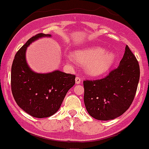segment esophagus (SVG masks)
<instances>
[{"label":"esophagus","instance_id":"obj_1","mask_svg":"<svg viewBox=\"0 0 149 149\" xmlns=\"http://www.w3.org/2000/svg\"><path fill=\"white\" fill-rule=\"evenodd\" d=\"M75 80H76V84H79L81 82V79L80 77H76Z\"/></svg>","mask_w":149,"mask_h":149}]
</instances>
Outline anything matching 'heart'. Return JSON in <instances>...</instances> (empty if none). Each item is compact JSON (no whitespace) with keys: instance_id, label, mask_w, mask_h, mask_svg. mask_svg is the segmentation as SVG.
<instances>
[{"instance_id":"heart-1","label":"heart","mask_w":149,"mask_h":149,"mask_svg":"<svg viewBox=\"0 0 149 149\" xmlns=\"http://www.w3.org/2000/svg\"><path fill=\"white\" fill-rule=\"evenodd\" d=\"M72 59L77 64L85 65L86 74L97 77L108 71L114 63L116 56L112 52H105L103 47L90 46L73 52Z\"/></svg>"}]
</instances>
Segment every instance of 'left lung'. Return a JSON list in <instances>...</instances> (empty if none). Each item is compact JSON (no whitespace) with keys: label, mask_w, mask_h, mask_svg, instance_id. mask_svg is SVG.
Returning <instances> with one entry per match:
<instances>
[{"label":"left lung","mask_w":149,"mask_h":149,"mask_svg":"<svg viewBox=\"0 0 149 149\" xmlns=\"http://www.w3.org/2000/svg\"><path fill=\"white\" fill-rule=\"evenodd\" d=\"M139 79V64L127 45L117 68L104 79L84 81V101L89 114L102 121L120 116L132 104Z\"/></svg>","instance_id":"1"}]
</instances>
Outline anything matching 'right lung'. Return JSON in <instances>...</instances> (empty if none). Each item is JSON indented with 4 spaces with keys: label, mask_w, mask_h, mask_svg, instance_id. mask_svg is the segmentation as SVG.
<instances>
[{
    "label": "right lung",
    "mask_w": 149,
    "mask_h": 149,
    "mask_svg": "<svg viewBox=\"0 0 149 149\" xmlns=\"http://www.w3.org/2000/svg\"><path fill=\"white\" fill-rule=\"evenodd\" d=\"M50 34L32 37L16 54L11 66V92L17 105L36 118L52 116L60 109L68 91L75 84L74 75L54 70L48 73L33 71L26 61V50L33 41Z\"/></svg>",
    "instance_id": "1"
}]
</instances>
